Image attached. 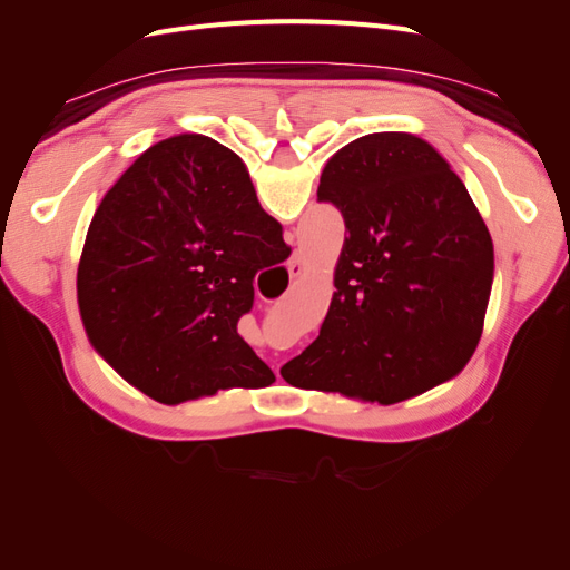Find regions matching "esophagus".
Instances as JSON below:
<instances>
[{
    "label": "esophagus",
    "instance_id": "34e87169",
    "mask_svg": "<svg viewBox=\"0 0 570 570\" xmlns=\"http://www.w3.org/2000/svg\"><path fill=\"white\" fill-rule=\"evenodd\" d=\"M287 271H289V275H292V278H299V275L304 273V262H302V258H299L297 254L289 258V264H287Z\"/></svg>",
    "mask_w": 570,
    "mask_h": 570
}]
</instances>
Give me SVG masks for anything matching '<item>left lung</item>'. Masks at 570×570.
Returning a JSON list of instances; mask_svg holds the SVG:
<instances>
[{
    "instance_id": "8db88e82",
    "label": "left lung",
    "mask_w": 570,
    "mask_h": 570,
    "mask_svg": "<svg viewBox=\"0 0 570 570\" xmlns=\"http://www.w3.org/2000/svg\"><path fill=\"white\" fill-rule=\"evenodd\" d=\"M347 237L318 337L289 385L394 404L456 375L485 321L494 254L461 178L421 137L373 132L325 164Z\"/></svg>"
}]
</instances>
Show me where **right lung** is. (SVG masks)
Instances as JSON below:
<instances>
[{"label":"right lung","instance_id":"right-lung-1","mask_svg":"<svg viewBox=\"0 0 570 570\" xmlns=\"http://www.w3.org/2000/svg\"><path fill=\"white\" fill-rule=\"evenodd\" d=\"M289 256L243 159L204 135L149 147L97 206L78 264L92 347L164 404L266 387L273 371L237 335L254 278Z\"/></svg>","mask_w":570,"mask_h":570}]
</instances>
